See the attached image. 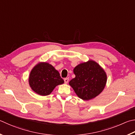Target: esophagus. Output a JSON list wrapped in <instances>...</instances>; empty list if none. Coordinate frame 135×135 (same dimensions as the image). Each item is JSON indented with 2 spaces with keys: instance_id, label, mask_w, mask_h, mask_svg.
Instances as JSON below:
<instances>
[{
  "instance_id": "esophagus-1",
  "label": "esophagus",
  "mask_w": 135,
  "mask_h": 135,
  "mask_svg": "<svg viewBox=\"0 0 135 135\" xmlns=\"http://www.w3.org/2000/svg\"><path fill=\"white\" fill-rule=\"evenodd\" d=\"M68 81H69V78H64V82L65 84H67V83H68Z\"/></svg>"
}]
</instances>
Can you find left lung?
<instances>
[{"instance_id":"obj_1","label":"left lung","mask_w":135,"mask_h":135,"mask_svg":"<svg viewBox=\"0 0 135 135\" xmlns=\"http://www.w3.org/2000/svg\"><path fill=\"white\" fill-rule=\"evenodd\" d=\"M73 71L75 77L70 81L69 84L80 99H92L100 94L106 86V72L94 61L80 64Z\"/></svg>"}]
</instances>
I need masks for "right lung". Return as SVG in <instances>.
Wrapping results in <instances>:
<instances>
[{"label":"right lung","instance_id":"obj_1","mask_svg":"<svg viewBox=\"0 0 135 135\" xmlns=\"http://www.w3.org/2000/svg\"><path fill=\"white\" fill-rule=\"evenodd\" d=\"M64 83L59 72L48 62H39L31 70L29 77L32 90L41 95H49L57 85Z\"/></svg>","mask_w":135,"mask_h":135}]
</instances>
